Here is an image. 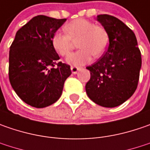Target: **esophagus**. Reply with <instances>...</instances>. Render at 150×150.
<instances>
[{"mask_svg":"<svg viewBox=\"0 0 150 150\" xmlns=\"http://www.w3.org/2000/svg\"><path fill=\"white\" fill-rule=\"evenodd\" d=\"M81 69V67H76V66H72L71 67V71H72V74H77V72Z\"/></svg>","mask_w":150,"mask_h":150,"instance_id":"34e87169","label":"esophagus"}]
</instances>
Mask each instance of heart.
Returning <instances> with one entry per match:
<instances>
[{
  "label": "heart",
  "mask_w": 150,
  "mask_h": 150,
  "mask_svg": "<svg viewBox=\"0 0 150 150\" xmlns=\"http://www.w3.org/2000/svg\"><path fill=\"white\" fill-rule=\"evenodd\" d=\"M66 32H55L52 38V45L56 52L66 56L78 41L80 49L67 56L66 62L73 66H80L88 62L93 55L98 57L106 52L109 42L107 30L101 26H96L92 21L79 18L68 22L63 27Z\"/></svg>",
  "instance_id": "obj_1"
}]
</instances>
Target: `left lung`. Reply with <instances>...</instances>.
<instances>
[{
	"instance_id": "1",
	"label": "left lung",
	"mask_w": 150,
	"mask_h": 150,
	"mask_svg": "<svg viewBox=\"0 0 150 150\" xmlns=\"http://www.w3.org/2000/svg\"><path fill=\"white\" fill-rule=\"evenodd\" d=\"M97 21L107 30L109 45L104 55L93 65L86 93L95 103L114 108L135 92L141 68V52L135 34L122 21L110 15H98Z\"/></svg>"
}]
</instances>
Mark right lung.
<instances>
[{
  "mask_svg": "<svg viewBox=\"0 0 150 150\" xmlns=\"http://www.w3.org/2000/svg\"><path fill=\"white\" fill-rule=\"evenodd\" d=\"M67 19L37 16L20 28L10 47L9 80L21 100L42 108L62 95L70 66L58 62L52 38Z\"/></svg>",
  "mask_w": 150,
  "mask_h": 150,
  "instance_id": "obj_1",
  "label": "right lung"
}]
</instances>
